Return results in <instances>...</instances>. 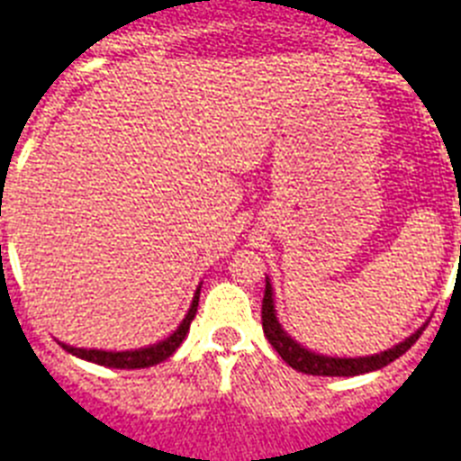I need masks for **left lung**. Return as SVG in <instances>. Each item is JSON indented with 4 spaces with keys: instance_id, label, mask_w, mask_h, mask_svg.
<instances>
[{
    "instance_id": "obj_1",
    "label": "left lung",
    "mask_w": 461,
    "mask_h": 461,
    "mask_svg": "<svg viewBox=\"0 0 461 461\" xmlns=\"http://www.w3.org/2000/svg\"><path fill=\"white\" fill-rule=\"evenodd\" d=\"M263 331L265 336H267L269 343H272V348L282 355V360L289 366H294V369H298V372L312 374V376H357V374L374 372V369H381V366L391 365L393 360H398L400 355L407 353V350L417 343V339L421 336L424 327L419 329V331H414L410 339H405L395 348H391V350H384V353L379 355H369V357H327V355H317L312 353V350H308V348L298 346V343L284 331L282 324L276 321L272 284H269V279H265Z\"/></svg>"
}]
</instances>
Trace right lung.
<instances>
[{"label": "right lung", "instance_id": "1", "mask_svg": "<svg viewBox=\"0 0 461 461\" xmlns=\"http://www.w3.org/2000/svg\"><path fill=\"white\" fill-rule=\"evenodd\" d=\"M198 294H201V286L196 289V295H194L192 308L186 312V317L182 320L175 331L167 336L166 340H160L156 346L149 348H140V350H122V353H108V350H85V348H73L61 343L68 353L77 355L82 360L95 362V365H104V366H113V369H144V366H153L158 365V362L167 360L175 350L179 348V343L185 340V336L189 334V324L196 317V308H198Z\"/></svg>", "mask_w": 461, "mask_h": 461}]
</instances>
